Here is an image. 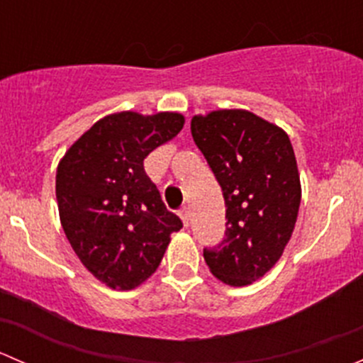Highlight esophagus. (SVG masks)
Segmentation results:
<instances>
[{
  "label": "esophagus",
  "instance_id": "1",
  "mask_svg": "<svg viewBox=\"0 0 363 363\" xmlns=\"http://www.w3.org/2000/svg\"><path fill=\"white\" fill-rule=\"evenodd\" d=\"M179 216H181V219H182V225L189 226V208L182 207L181 212H179Z\"/></svg>",
  "mask_w": 363,
  "mask_h": 363
}]
</instances>
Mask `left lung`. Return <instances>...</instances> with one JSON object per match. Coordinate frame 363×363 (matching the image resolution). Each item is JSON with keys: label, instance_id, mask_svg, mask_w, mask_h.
Masks as SVG:
<instances>
[{"label": "left lung", "instance_id": "8db88e82", "mask_svg": "<svg viewBox=\"0 0 363 363\" xmlns=\"http://www.w3.org/2000/svg\"><path fill=\"white\" fill-rule=\"evenodd\" d=\"M191 135L226 205L225 239L203 258L219 281L247 286L279 262L295 228L302 188L290 137L242 108L193 116Z\"/></svg>", "mask_w": 363, "mask_h": 363}]
</instances>
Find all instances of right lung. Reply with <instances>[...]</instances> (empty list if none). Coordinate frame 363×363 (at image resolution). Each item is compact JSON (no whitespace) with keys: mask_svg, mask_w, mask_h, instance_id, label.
Masks as SVG:
<instances>
[{"mask_svg":"<svg viewBox=\"0 0 363 363\" xmlns=\"http://www.w3.org/2000/svg\"><path fill=\"white\" fill-rule=\"evenodd\" d=\"M184 126L179 112H117L96 121L57 164L61 226L82 265L112 290H133L163 259L182 221L144 170Z\"/></svg>","mask_w":363,"mask_h":363,"instance_id":"add662e5","label":"right lung"}]
</instances>
